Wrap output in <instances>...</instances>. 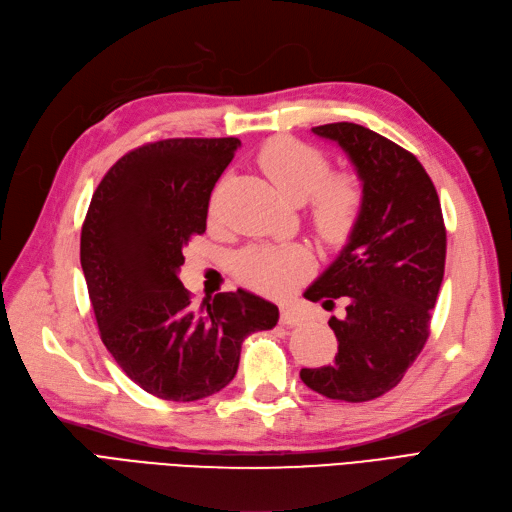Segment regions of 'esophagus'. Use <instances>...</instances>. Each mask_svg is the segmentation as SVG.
Wrapping results in <instances>:
<instances>
[{
  "mask_svg": "<svg viewBox=\"0 0 512 512\" xmlns=\"http://www.w3.org/2000/svg\"><path fill=\"white\" fill-rule=\"evenodd\" d=\"M279 322L284 324V326H298L303 322V315L298 313L294 307H290V305H286V307H281V315H279Z\"/></svg>",
  "mask_w": 512,
  "mask_h": 512,
  "instance_id": "esophagus-1",
  "label": "esophagus"
}]
</instances>
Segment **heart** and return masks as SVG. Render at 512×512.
<instances>
[{
    "mask_svg": "<svg viewBox=\"0 0 512 512\" xmlns=\"http://www.w3.org/2000/svg\"><path fill=\"white\" fill-rule=\"evenodd\" d=\"M258 163L277 192L292 203H309L313 231L328 245L345 243L360 222L364 186L354 173H331L328 156L294 137H275L262 146ZM237 275L245 284L288 294L309 269V256L298 248H250L237 258Z\"/></svg>",
    "mask_w": 512,
    "mask_h": 512,
    "instance_id": "obj_1",
    "label": "heart"
}]
</instances>
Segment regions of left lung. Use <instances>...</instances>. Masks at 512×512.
I'll list each match as a JSON object with an SVG mask.
<instances>
[{
  "label": "left lung",
  "instance_id": "obj_1",
  "mask_svg": "<svg viewBox=\"0 0 512 512\" xmlns=\"http://www.w3.org/2000/svg\"><path fill=\"white\" fill-rule=\"evenodd\" d=\"M337 142L364 186V209L341 254L305 298L345 315L330 317L334 364L303 368L301 379L332 400L366 402L390 392L421 354L445 275L447 231L436 188L417 158L354 122L311 129Z\"/></svg>",
  "mask_w": 512,
  "mask_h": 512
}]
</instances>
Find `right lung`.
Segmentation results:
<instances>
[{"label":"right lung","mask_w":512,"mask_h":512,"mask_svg":"<svg viewBox=\"0 0 512 512\" xmlns=\"http://www.w3.org/2000/svg\"><path fill=\"white\" fill-rule=\"evenodd\" d=\"M237 137L139 146L103 175L80 235V262L103 345L148 394L192 402L233 381L241 343L271 330L279 309L248 292L199 307L178 277L184 245L205 233L207 207Z\"/></svg>","instance_id":"right-lung-1"}]
</instances>
